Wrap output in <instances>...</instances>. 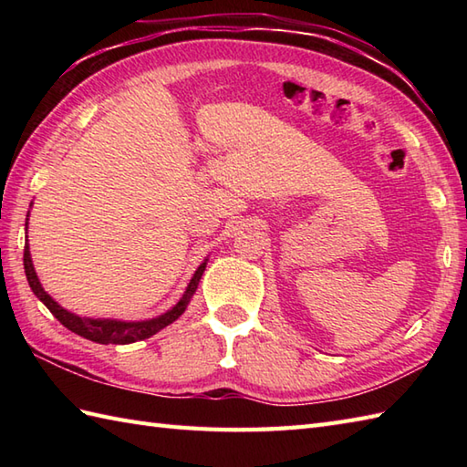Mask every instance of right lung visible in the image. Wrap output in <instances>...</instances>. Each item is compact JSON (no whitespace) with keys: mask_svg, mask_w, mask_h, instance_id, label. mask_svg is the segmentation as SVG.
Segmentation results:
<instances>
[{"mask_svg":"<svg viewBox=\"0 0 467 467\" xmlns=\"http://www.w3.org/2000/svg\"><path fill=\"white\" fill-rule=\"evenodd\" d=\"M27 216H29V213H27ZM27 221H26V231H27ZM206 263H208V259H204L201 263V266L194 271L191 283H188L184 295L181 296V301H178L172 309H168L166 313L154 317V319H146V321L90 319V317H80V315L64 309L62 305H57L52 296L44 291V286H42V283H39L36 269H34L32 254H29V244L26 243V246H24V269H26L27 283H29V286H32L34 295L47 306L49 313H52L56 319L66 327V329L84 337V339H90L94 343H102V345H110V343L112 345H128V343L142 341V339H148V337L156 335L158 331H162L164 327L174 323L178 317L186 311L188 303H191L192 295L196 293L198 283H201V276L206 269Z\"/></svg>","mask_w":467,"mask_h":467,"instance_id":"obj_1","label":"right lung"}]
</instances>
